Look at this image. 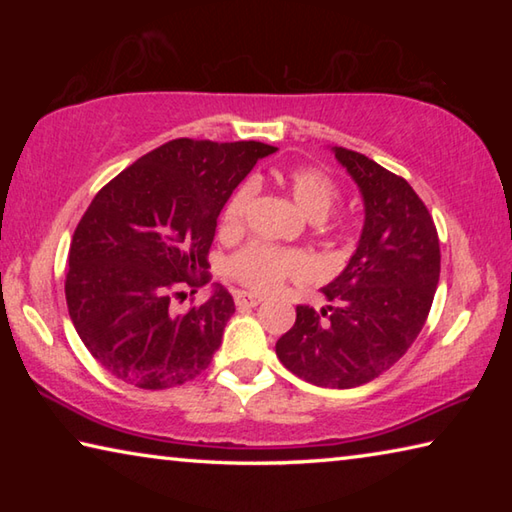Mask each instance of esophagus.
<instances>
[{
  "label": "esophagus",
  "mask_w": 512,
  "mask_h": 512,
  "mask_svg": "<svg viewBox=\"0 0 512 512\" xmlns=\"http://www.w3.org/2000/svg\"><path fill=\"white\" fill-rule=\"evenodd\" d=\"M264 298L262 296H257V293H248V291H237L235 293V302H237V307H257L259 302H262Z\"/></svg>",
  "instance_id": "34e87169"
}]
</instances>
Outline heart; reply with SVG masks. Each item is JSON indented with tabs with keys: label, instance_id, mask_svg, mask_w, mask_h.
Wrapping results in <instances>:
<instances>
[{
	"label": "heart",
	"instance_id": "obj_1",
	"mask_svg": "<svg viewBox=\"0 0 512 512\" xmlns=\"http://www.w3.org/2000/svg\"><path fill=\"white\" fill-rule=\"evenodd\" d=\"M280 183L291 194L293 201L305 212L309 219H323L332 210L339 198V187L327 171L318 167H293L280 173ZM253 198V185L241 183L230 194L221 212V230L239 232L246 219V210ZM336 230H345L336 225ZM311 271V259L302 250L277 248L264 241H253L237 253H232L225 262V273L241 287L257 293H268L282 287V282L298 280Z\"/></svg>",
	"mask_w": 512,
	"mask_h": 512
}]
</instances>
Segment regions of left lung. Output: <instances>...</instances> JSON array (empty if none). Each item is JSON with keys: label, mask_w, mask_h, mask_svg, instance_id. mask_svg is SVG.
Returning <instances> with one entry per match:
<instances>
[{"label": "left lung", "mask_w": 512, "mask_h": 512, "mask_svg": "<svg viewBox=\"0 0 512 512\" xmlns=\"http://www.w3.org/2000/svg\"><path fill=\"white\" fill-rule=\"evenodd\" d=\"M334 155L361 189L366 223L350 264L323 289L329 307L298 305L275 352L309 384L354 388L418 339L436 296L440 241L427 205L402 176L343 146Z\"/></svg>", "instance_id": "left-lung-1"}]
</instances>
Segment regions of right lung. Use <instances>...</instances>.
Returning a JSON list of instances; mask_svg holds the SVG:
<instances>
[{"label":"right lung","instance_id":"1","mask_svg":"<svg viewBox=\"0 0 512 512\" xmlns=\"http://www.w3.org/2000/svg\"><path fill=\"white\" fill-rule=\"evenodd\" d=\"M262 142L178 137L99 189L69 246L65 298L88 352L110 375L146 391L180 386L210 366L235 300L223 287L173 309L212 280L216 219Z\"/></svg>","mask_w":512,"mask_h":512}]
</instances>
